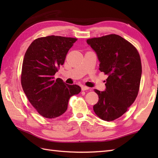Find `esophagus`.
<instances>
[{"label": "esophagus", "mask_w": 158, "mask_h": 158, "mask_svg": "<svg viewBox=\"0 0 158 158\" xmlns=\"http://www.w3.org/2000/svg\"><path fill=\"white\" fill-rule=\"evenodd\" d=\"M89 89V88L87 86H81V90L82 91H85V90Z\"/></svg>", "instance_id": "esophagus-1"}]
</instances>
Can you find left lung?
I'll list each match as a JSON object with an SVG mask.
<instances>
[{"mask_svg": "<svg viewBox=\"0 0 158 158\" xmlns=\"http://www.w3.org/2000/svg\"><path fill=\"white\" fill-rule=\"evenodd\" d=\"M100 61L99 70L108 75L106 89H94L98 101L94 111L102 120L111 122L125 113L138 96L142 65L136 48L122 36L111 34L87 39Z\"/></svg>", "mask_w": 158, "mask_h": 158, "instance_id": "1", "label": "left lung"}]
</instances>
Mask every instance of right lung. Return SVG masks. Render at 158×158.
<instances>
[{"label":"right lung","mask_w":158,"mask_h":158,"mask_svg":"<svg viewBox=\"0 0 158 158\" xmlns=\"http://www.w3.org/2000/svg\"><path fill=\"white\" fill-rule=\"evenodd\" d=\"M77 39L48 36L32 41L23 58L21 84L26 96L41 116L53 119L68 108L69 98L81 88L67 85L54 75L64 64L66 56Z\"/></svg>","instance_id":"right-lung-1"}]
</instances>
